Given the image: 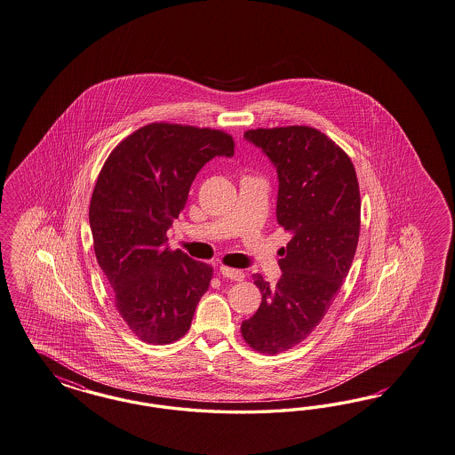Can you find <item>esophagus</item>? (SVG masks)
Masks as SVG:
<instances>
[{
  "mask_svg": "<svg viewBox=\"0 0 455 455\" xmlns=\"http://www.w3.org/2000/svg\"><path fill=\"white\" fill-rule=\"evenodd\" d=\"M220 274L227 279H232V281H243L245 279V274L242 270H236V268H230V267H220Z\"/></svg>",
  "mask_w": 455,
  "mask_h": 455,
  "instance_id": "esophagus-1",
  "label": "esophagus"
}]
</instances>
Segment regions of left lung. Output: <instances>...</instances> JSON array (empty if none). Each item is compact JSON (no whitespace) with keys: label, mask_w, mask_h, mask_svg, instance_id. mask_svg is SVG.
<instances>
[{"label":"left lung","mask_w":455,"mask_h":455,"mask_svg":"<svg viewBox=\"0 0 455 455\" xmlns=\"http://www.w3.org/2000/svg\"><path fill=\"white\" fill-rule=\"evenodd\" d=\"M243 138L277 170V221L292 235L281 251L275 287L253 274L262 302L240 328L255 351L277 355L313 332L349 272L360 236V187L349 156L314 127L251 129Z\"/></svg>","instance_id":"left-lung-1"}]
</instances>
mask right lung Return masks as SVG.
I'll use <instances>...</instances> for the list:
<instances>
[{
    "label": "right lung",
    "mask_w": 455,
    "mask_h": 455,
    "mask_svg": "<svg viewBox=\"0 0 455 455\" xmlns=\"http://www.w3.org/2000/svg\"><path fill=\"white\" fill-rule=\"evenodd\" d=\"M234 156L217 129L144 125L119 142L95 183L89 223L97 262L125 324L149 345L187 334L213 268L166 247V232L204 164Z\"/></svg>",
    "instance_id": "right-lung-1"
}]
</instances>
